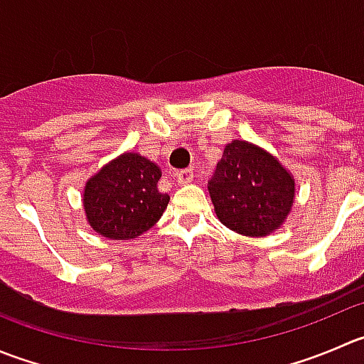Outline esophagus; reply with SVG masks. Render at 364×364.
Returning a JSON list of instances; mask_svg holds the SVG:
<instances>
[{
    "label": "esophagus",
    "mask_w": 364,
    "mask_h": 364,
    "mask_svg": "<svg viewBox=\"0 0 364 364\" xmlns=\"http://www.w3.org/2000/svg\"><path fill=\"white\" fill-rule=\"evenodd\" d=\"M176 179H178L179 185H186V183H190L193 179V168H183V171H179L176 174Z\"/></svg>",
    "instance_id": "esophagus-1"
}]
</instances>
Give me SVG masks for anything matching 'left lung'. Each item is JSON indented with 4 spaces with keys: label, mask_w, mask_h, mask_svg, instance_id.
Wrapping results in <instances>:
<instances>
[{
    "label": "left lung",
    "mask_w": 364,
    "mask_h": 364,
    "mask_svg": "<svg viewBox=\"0 0 364 364\" xmlns=\"http://www.w3.org/2000/svg\"><path fill=\"white\" fill-rule=\"evenodd\" d=\"M218 220L245 236H267L290 213L294 178L259 147L243 140L228 144L208 181Z\"/></svg>",
    "instance_id": "8db88e82"
}]
</instances>
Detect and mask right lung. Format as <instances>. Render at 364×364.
<instances>
[{"label": "right lung", "mask_w": 364, "mask_h": 364, "mask_svg": "<svg viewBox=\"0 0 364 364\" xmlns=\"http://www.w3.org/2000/svg\"><path fill=\"white\" fill-rule=\"evenodd\" d=\"M161 171L136 153H126L101 168L85 185L88 222L112 240H132L153 228L168 204L158 190Z\"/></svg>", "instance_id": "right-lung-1"}]
</instances>
